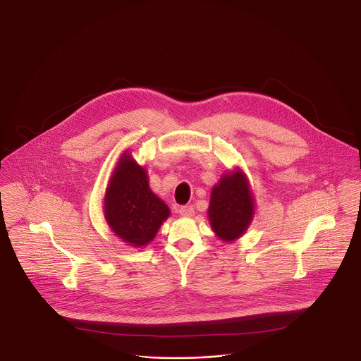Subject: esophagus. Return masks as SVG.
Instances as JSON below:
<instances>
[{
	"label": "esophagus",
	"mask_w": 361,
	"mask_h": 361,
	"mask_svg": "<svg viewBox=\"0 0 361 361\" xmlns=\"http://www.w3.org/2000/svg\"><path fill=\"white\" fill-rule=\"evenodd\" d=\"M195 214V208L192 206H183L180 208V215L183 216H192Z\"/></svg>",
	"instance_id": "obj_1"
}]
</instances>
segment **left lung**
Returning <instances> with one entry per match:
<instances>
[{
  "label": "left lung",
  "mask_w": 361,
  "mask_h": 361,
  "mask_svg": "<svg viewBox=\"0 0 361 361\" xmlns=\"http://www.w3.org/2000/svg\"><path fill=\"white\" fill-rule=\"evenodd\" d=\"M255 202L246 177L237 172L226 174L212 189L208 218L212 230L224 240L240 237L252 221Z\"/></svg>",
  "instance_id": "left-lung-1"
}]
</instances>
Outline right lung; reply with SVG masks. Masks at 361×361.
<instances>
[{"mask_svg": "<svg viewBox=\"0 0 361 361\" xmlns=\"http://www.w3.org/2000/svg\"><path fill=\"white\" fill-rule=\"evenodd\" d=\"M169 214L168 206L149 188L143 168L131 155H124L105 193V218L115 234L133 246H145Z\"/></svg>", "mask_w": 361, "mask_h": 361, "instance_id": "right-lung-1", "label": "right lung"}]
</instances>
